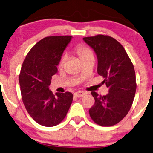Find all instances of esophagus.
<instances>
[{"mask_svg": "<svg viewBox=\"0 0 153 153\" xmlns=\"http://www.w3.org/2000/svg\"><path fill=\"white\" fill-rule=\"evenodd\" d=\"M74 95L77 97H84L85 95V92H82V91H78V92H75Z\"/></svg>", "mask_w": 153, "mask_h": 153, "instance_id": "1", "label": "esophagus"}]
</instances>
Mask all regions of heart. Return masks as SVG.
<instances>
[{
	"instance_id": "b5f03b06",
	"label": "heart",
	"mask_w": 153,
	"mask_h": 153,
	"mask_svg": "<svg viewBox=\"0 0 153 153\" xmlns=\"http://www.w3.org/2000/svg\"><path fill=\"white\" fill-rule=\"evenodd\" d=\"M74 51L75 52V53L78 56L79 58H80L82 61L88 59V58L93 56L92 51L91 50L90 47H88V46L85 45V44H78V45L75 46ZM65 61H66V56L63 55V56L61 57V60L59 61V64H58V67H59V69L63 68L65 65Z\"/></svg>"
}]
</instances>
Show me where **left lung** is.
<instances>
[{"label":"left lung","instance_id":"left-lung-1","mask_svg":"<svg viewBox=\"0 0 153 153\" xmlns=\"http://www.w3.org/2000/svg\"><path fill=\"white\" fill-rule=\"evenodd\" d=\"M83 40L95 51L98 74L109 88L107 95L91 94L94 104L89 110L92 121L101 126H111L128 113L136 90V73L123 46L114 38L97 34Z\"/></svg>","mask_w":153,"mask_h":153}]
</instances>
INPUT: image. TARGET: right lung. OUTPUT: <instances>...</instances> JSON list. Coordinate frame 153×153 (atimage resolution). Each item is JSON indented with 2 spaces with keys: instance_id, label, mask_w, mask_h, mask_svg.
Segmentation results:
<instances>
[{
  "instance_id": "1",
  "label": "right lung",
  "mask_w": 153,
  "mask_h": 153,
  "mask_svg": "<svg viewBox=\"0 0 153 153\" xmlns=\"http://www.w3.org/2000/svg\"><path fill=\"white\" fill-rule=\"evenodd\" d=\"M71 36H46L38 42L23 61L19 82L23 104L39 124L51 127L61 122L73 102V94L49 90L52 76Z\"/></svg>"
}]
</instances>
